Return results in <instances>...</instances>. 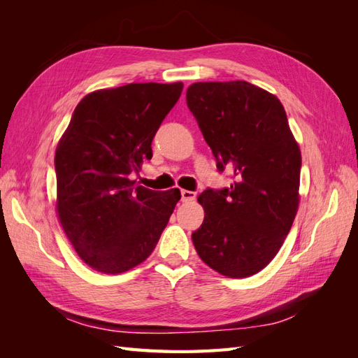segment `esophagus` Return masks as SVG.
<instances>
[{
    "label": "esophagus",
    "instance_id": "34e87169",
    "mask_svg": "<svg viewBox=\"0 0 358 358\" xmlns=\"http://www.w3.org/2000/svg\"><path fill=\"white\" fill-rule=\"evenodd\" d=\"M180 196H182V201H192V200H196V197H197V194L194 192V191H188V189H182L180 191Z\"/></svg>",
    "mask_w": 358,
    "mask_h": 358
}]
</instances>
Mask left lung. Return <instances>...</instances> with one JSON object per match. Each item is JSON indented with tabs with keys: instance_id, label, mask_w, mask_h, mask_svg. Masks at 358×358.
<instances>
[{
	"instance_id": "1",
	"label": "left lung",
	"mask_w": 358,
	"mask_h": 358,
	"mask_svg": "<svg viewBox=\"0 0 358 358\" xmlns=\"http://www.w3.org/2000/svg\"><path fill=\"white\" fill-rule=\"evenodd\" d=\"M187 104L230 188L206 189L192 243L203 262L229 278L264 268L282 246L299 208L301 155L284 106L245 82H199Z\"/></svg>"
}]
</instances>
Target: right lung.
I'll return each mask as SVG.
<instances>
[{"mask_svg":"<svg viewBox=\"0 0 358 358\" xmlns=\"http://www.w3.org/2000/svg\"><path fill=\"white\" fill-rule=\"evenodd\" d=\"M183 83H128L76 106L55 152L58 218L76 252L101 273H122L152 254L180 191L129 179L152 158V140Z\"/></svg>","mask_w":358,"mask_h":358,"instance_id":"1","label":"right lung"}]
</instances>
